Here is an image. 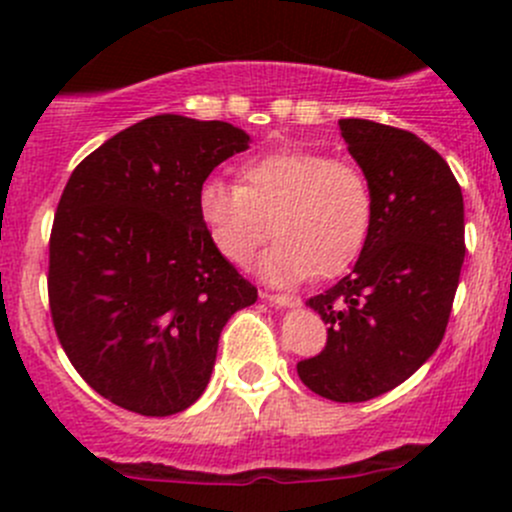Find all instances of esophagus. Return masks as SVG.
Returning <instances> with one entry per match:
<instances>
[{
	"label": "esophagus",
	"mask_w": 512,
	"mask_h": 512,
	"mask_svg": "<svg viewBox=\"0 0 512 512\" xmlns=\"http://www.w3.org/2000/svg\"><path fill=\"white\" fill-rule=\"evenodd\" d=\"M262 299H267V302H272L275 307H297V304H302V297H297V294H282V292H260Z\"/></svg>",
	"instance_id": "34e87169"
}]
</instances>
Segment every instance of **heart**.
Listing matches in <instances>:
<instances>
[{"label": "heart", "instance_id": "1", "mask_svg": "<svg viewBox=\"0 0 512 512\" xmlns=\"http://www.w3.org/2000/svg\"><path fill=\"white\" fill-rule=\"evenodd\" d=\"M198 215L235 267H245L275 232L280 242L262 257L260 272L272 282H299L354 265L371 232L374 193L354 160L277 151L247 160L240 185L205 180Z\"/></svg>", "mask_w": 512, "mask_h": 512}]
</instances>
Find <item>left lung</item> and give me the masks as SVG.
Segmentation results:
<instances>
[{
  "instance_id": "left-lung-1",
  "label": "left lung",
  "mask_w": 512,
  "mask_h": 512,
  "mask_svg": "<svg viewBox=\"0 0 512 512\" xmlns=\"http://www.w3.org/2000/svg\"><path fill=\"white\" fill-rule=\"evenodd\" d=\"M339 131L374 193L354 270L309 299L327 344L297 364L302 384L356 404L404 384L441 344L466 255L463 193L448 163L404 128L342 118Z\"/></svg>"
}]
</instances>
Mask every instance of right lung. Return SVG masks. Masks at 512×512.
Masks as SVG:
<instances>
[{"instance_id": "add662e5", "label": "right lung", "mask_w": 512, "mask_h": 512, "mask_svg": "<svg viewBox=\"0 0 512 512\" xmlns=\"http://www.w3.org/2000/svg\"><path fill=\"white\" fill-rule=\"evenodd\" d=\"M223 121L160 113L86 156L49 237V307L74 369L103 399L173 416L200 399L227 319L257 299L215 250L198 193L247 148Z\"/></svg>"}]
</instances>
